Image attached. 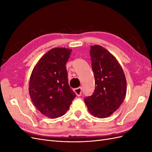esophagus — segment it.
I'll use <instances>...</instances> for the list:
<instances>
[{
    "instance_id": "esophagus-1",
    "label": "esophagus",
    "mask_w": 152,
    "mask_h": 152,
    "mask_svg": "<svg viewBox=\"0 0 152 152\" xmlns=\"http://www.w3.org/2000/svg\"><path fill=\"white\" fill-rule=\"evenodd\" d=\"M82 89L81 87H77V88H75L74 89L75 93V94H77V96H80V95L82 94Z\"/></svg>"
}]
</instances>
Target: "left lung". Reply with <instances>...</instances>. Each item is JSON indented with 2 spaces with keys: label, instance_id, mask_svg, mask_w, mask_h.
<instances>
[{
  "label": "left lung",
  "instance_id": "obj_1",
  "mask_svg": "<svg viewBox=\"0 0 152 152\" xmlns=\"http://www.w3.org/2000/svg\"><path fill=\"white\" fill-rule=\"evenodd\" d=\"M90 55L95 89L92 96L84 98V102L93 116L105 118L124 102L127 91L126 77L116 58L102 46L92 45Z\"/></svg>",
  "mask_w": 152,
  "mask_h": 152
}]
</instances>
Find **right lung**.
<instances>
[{
    "label": "right lung",
    "instance_id": "obj_1",
    "mask_svg": "<svg viewBox=\"0 0 152 152\" xmlns=\"http://www.w3.org/2000/svg\"><path fill=\"white\" fill-rule=\"evenodd\" d=\"M72 49L56 48L40 59L32 71L29 93L39 111L49 118L61 117L70 108L75 93L68 84L66 64Z\"/></svg>",
    "mask_w": 152,
    "mask_h": 152
}]
</instances>
